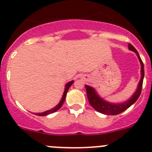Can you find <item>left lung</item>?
Returning a JSON list of instances; mask_svg holds the SVG:
<instances>
[{
    "instance_id": "8db88e82",
    "label": "left lung",
    "mask_w": 152,
    "mask_h": 152,
    "mask_svg": "<svg viewBox=\"0 0 152 152\" xmlns=\"http://www.w3.org/2000/svg\"><path fill=\"white\" fill-rule=\"evenodd\" d=\"M129 49L133 51L134 52H135L139 58V61L141 63V67H142V69H141V75H142V77H141L140 81L139 83V85H138V88H137L135 93L132 95L129 100L126 101L125 103H109V102L105 101L104 100H103L101 97L99 96V95L96 94V92L95 91V90L92 88V87H90L88 85H85L86 91H87V95H88V100H89V103L91 106L93 107V108L96 110L98 112L101 113L106 114V115H118V114L121 113L122 112L125 111L126 110L129 108V107H131L132 104H133L135 102H136V100H138V98L139 97L141 94V92H142V84H143V79H144V75H145V72H144V64L142 62V59H141L140 56H139V52H137L136 49L134 48L133 45H132L131 44L129 43L128 45Z\"/></svg>"
}]
</instances>
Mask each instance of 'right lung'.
<instances>
[{
	"instance_id": "1",
	"label": "right lung",
	"mask_w": 152,
	"mask_h": 152,
	"mask_svg": "<svg viewBox=\"0 0 152 152\" xmlns=\"http://www.w3.org/2000/svg\"><path fill=\"white\" fill-rule=\"evenodd\" d=\"M73 83H74V80H72V81H70V82L67 83V84L65 85V88H64V94H63V96H62V98H61V101L59 102V103H58V104L56 107L51 109V110H49L45 111V112L39 113H36V115H37V116H46V115H49V114L52 113H54V112H56V111H57L58 110H59V109L61 107V106H62L63 103L64 102V100H65V96H66L67 92H68V89H69L70 87L72 85V84H73Z\"/></svg>"
}]
</instances>
